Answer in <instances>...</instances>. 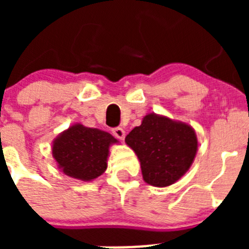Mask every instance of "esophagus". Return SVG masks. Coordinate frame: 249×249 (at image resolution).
<instances>
[{
    "instance_id": "34e87169",
    "label": "esophagus",
    "mask_w": 249,
    "mask_h": 249,
    "mask_svg": "<svg viewBox=\"0 0 249 249\" xmlns=\"http://www.w3.org/2000/svg\"><path fill=\"white\" fill-rule=\"evenodd\" d=\"M112 133H113L114 137L118 138V140H123V138H124V135H126L124 129L121 128V127H116V128L112 129Z\"/></svg>"
}]
</instances>
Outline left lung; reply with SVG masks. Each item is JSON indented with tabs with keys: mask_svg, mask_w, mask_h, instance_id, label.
<instances>
[{
	"mask_svg": "<svg viewBox=\"0 0 249 249\" xmlns=\"http://www.w3.org/2000/svg\"><path fill=\"white\" fill-rule=\"evenodd\" d=\"M140 158L143 179L156 187L175 183L188 171L197 152V137L188 124L147 114L126 137Z\"/></svg>",
	"mask_w": 249,
	"mask_h": 249,
	"instance_id": "8db88e82",
	"label": "left lung"
}]
</instances>
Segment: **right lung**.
Segmentation results:
<instances>
[{"label":"right lung","mask_w":249,"mask_h":249,"mask_svg":"<svg viewBox=\"0 0 249 249\" xmlns=\"http://www.w3.org/2000/svg\"><path fill=\"white\" fill-rule=\"evenodd\" d=\"M117 140L108 132L74 124L54 141V160L65 175L91 181L107 168L108 147Z\"/></svg>","instance_id":"obj_1"}]
</instances>
